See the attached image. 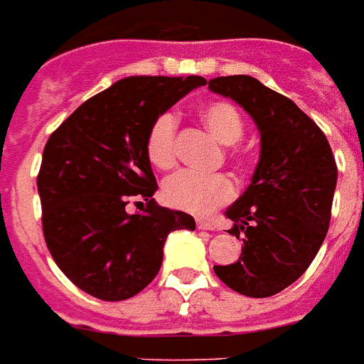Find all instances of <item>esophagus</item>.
Segmentation results:
<instances>
[{
    "instance_id": "esophagus-1",
    "label": "esophagus",
    "mask_w": 364,
    "mask_h": 364,
    "mask_svg": "<svg viewBox=\"0 0 364 364\" xmlns=\"http://www.w3.org/2000/svg\"><path fill=\"white\" fill-rule=\"evenodd\" d=\"M197 228L199 229H205V231H214V225H212V223H208V222H205V220H197Z\"/></svg>"
}]
</instances>
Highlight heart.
<instances>
[{"mask_svg":"<svg viewBox=\"0 0 364 364\" xmlns=\"http://www.w3.org/2000/svg\"><path fill=\"white\" fill-rule=\"evenodd\" d=\"M203 126L225 146L242 139V116L231 103L214 101L199 110ZM148 159L158 168H171L176 164V118L165 112L154 122L146 139ZM164 197L180 210L206 216L235 197V186L225 174H200L196 171H178L164 184Z\"/></svg>","mask_w":364,"mask_h":364,"instance_id":"obj_1","label":"heart"}]
</instances>
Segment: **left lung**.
Returning a JSON list of instances; mask_svg holds the SVG:
<instances>
[{
    "label": "left lung",
    "instance_id": "1",
    "mask_svg": "<svg viewBox=\"0 0 364 364\" xmlns=\"http://www.w3.org/2000/svg\"><path fill=\"white\" fill-rule=\"evenodd\" d=\"M208 88L240 105L261 135L252 182L225 212L242 254L214 272L240 295L270 297L299 280L323 244L338 178L333 150L297 105L257 78L218 77Z\"/></svg>",
    "mask_w": 364,
    "mask_h": 364
}]
</instances>
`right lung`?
Returning a JSON list of instances; mask_svg holds the SVG:
<instances>
[{
    "label": "right lung",
    "mask_w": 364,
    "mask_h": 364,
    "mask_svg": "<svg viewBox=\"0 0 364 364\" xmlns=\"http://www.w3.org/2000/svg\"><path fill=\"white\" fill-rule=\"evenodd\" d=\"M203 77H127L90 97L52 133L37 176L46 246L63 274L101 301H126L159 272L168 232L196 229L152 199L150 127ZM133 196L147 210L129 215Z\"/></svg>",
    "instance_id": "add662e5"
}]
</instances>
